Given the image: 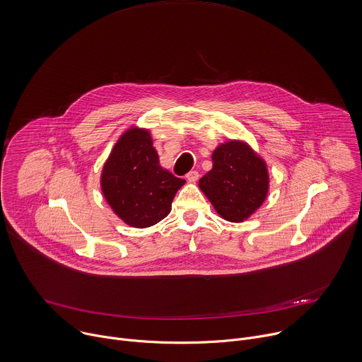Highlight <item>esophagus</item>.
<instances>
[{
	"label": "esophagus",
	"mask_w": 362,
	"mask_h": 362,
	"mask_svg": "<svg viewBox=\"0 0 362 362\" xmlns=\"http://www.w3.org/2000/svg\"><path fill=\"white\" fill-rule=\"evenodd\" d=\"M186 179H187V182H196V180L199 179V173H197L196 170L189 172V173L186 175Z\"/></svg>",
	"instance_id": "obj_1"
}]
</instances>
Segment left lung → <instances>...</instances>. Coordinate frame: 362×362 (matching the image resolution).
<instances>
[{"label": "left lung", "instance_id": "8db88e82", "mask_svg": "<svg viewBox=\"0 0 362 362\" xmlns=\"http://www.w3.org/2000/svg\"><path fill=\"white\" fill-rule=\"evenodd\" d=\"M211 160L213 168L199 180V187L223 218L233 223L249 218L269 193L266 162L242 141L218 145Z\"/></svg>", "mask_w": 362, "mask_h": 362}]
</instances>
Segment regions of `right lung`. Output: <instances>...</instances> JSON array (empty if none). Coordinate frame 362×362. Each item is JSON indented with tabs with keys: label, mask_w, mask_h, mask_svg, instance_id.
Returning <instances> with one entry per match:
<instances>
[{
	"label": "right lung",
	"mask_w": 362,
	"mask_h": 362,
	"mask_svg": "<svg viewBox=\"0 0 362 362\" xmlns=\"http://www.w3.org/2000/svg\"><path fill=\"white\" fill-rule=\"evenodd\" d=\"M183 185V179L159 165L151 132L136 127L117 139L100 175V189L110 209L138 228L165 218Z\"/></svg>",
	"instance_id": "right-lung-1"
}]
</instances>
